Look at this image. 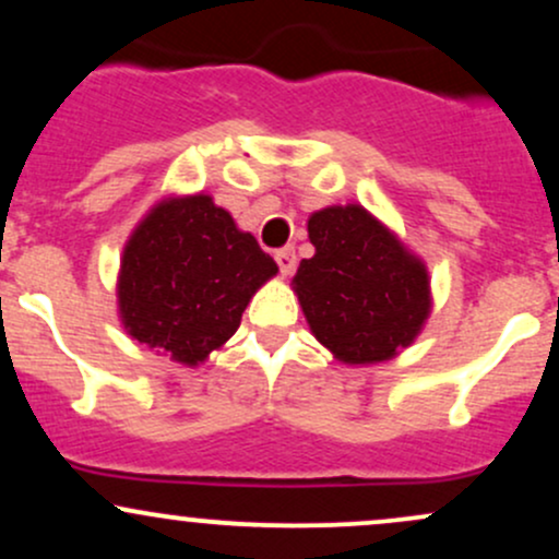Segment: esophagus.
Here are the masks:
<instances>
[{
	"mask_svg": "<svg viewBox=\"0 0 559 559\" xmlns=\"http://www.w3.org/2000/svg\"><path fill=\"white\" fill-rule=\"evenodd\" d=\"M275 262H278V271L284 275H292L294 267H297V252L294 247H284L275 252Z\"/></svg>",
	"mask_w": 559,
	"mask_h": 559,
	"instance_id": "obj_1",
	"label": "esophagus"
}]
</instances>
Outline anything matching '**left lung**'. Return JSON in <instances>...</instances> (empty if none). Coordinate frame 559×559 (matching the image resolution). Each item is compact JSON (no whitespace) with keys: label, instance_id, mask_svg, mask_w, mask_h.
Here are the masks:
<instances>
[{"label":"left lung","instance_id":"1","mask_svg":"<svg viewBox=\"0 0 559 559\" xmlns=\"http://www.w3.org/2000/svg\"><path fill=\"white\" fill-rule=\"evenodd\" d=\"M316 258L301 260L294 292L320 344L342 362L394 357L431 310L428 273L368 210H320L307 223Z\"/></svg>","mask_w":559,"mask_h":559}]
</instances>
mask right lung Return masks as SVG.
<instances>
[{
  "label": "right lung",
  "mask_w": 559,
  "mask_h": 559,
  "mask_svg": "<svg viewBox=\"0 0 559 559\" xmlns=\"http://www.w3.org/2000/svg\"><path fill=\"white\" fill-rule=\"evenodd\" d=\"M275 271L258 239L241 234L213 199H170L128 241L120 318L139 344L197 365L234 336L252 294Z\"/></svg>",
  "instance_id": "right-lung-1"
}]
</instances>
